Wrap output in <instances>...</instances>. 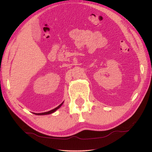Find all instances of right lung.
<instances>
[{
  "instance_id": "right-lung-1",
  "label": "right lung",
  "mask_w": 152,
  "mask_h": 152,
  "mask_svg": "<svg viewBox=\"0 0 152 152\" xmlns=\"http://www.w3.org/2000/svg\"><path fill=\"white\" fill-rule=\"evenodd\" d=\"M63 102L61 103V104H59V106H57V107H56V108H54V109H53V110H50V111H48V112H43V113H34V114H36V115H48V114H52V113H53V112H56L57 110H58L59 109L61 106L63 105Z\"/></svg>"
}]
</instances>
